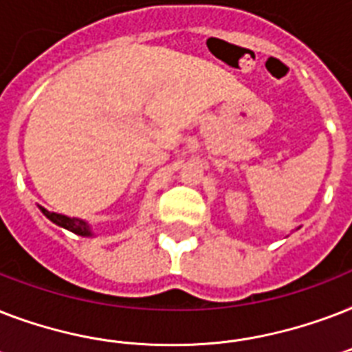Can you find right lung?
Returning <instances> with one entry per match:
<instances>
[{"mask_svg": "<svg viewBox=\"0 0 352 352\" xmlns=\"http://www.w3.org/2000/svg\"><path fill=\"white\" fill-rule=\"evenodd\" d=\"M41 214L45 215L47 219L52 221L54 225L62 226L65 230L73 232L76 235H82V237H95V232H93V226L84 219H78V217H67V215L54 214V212H49L43 206H40Z\"/></svg>", "mask_w": 352, "mask_h": 352, "instance_id": "obj_1", "label": "right lung"}]
</instances>
